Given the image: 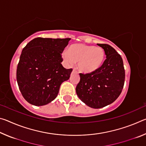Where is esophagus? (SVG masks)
Wrapping results in <instances>:
<instances>
[{"instance_id": "esophagus-1", "label": "esophagus", "mask_w": 146, "mask_h": 146, "mask_svg": "<svg viewBox=\"0 0 146 146\" xmlns=\"http://www.w3.org/2000/svg\"><path fill=\"white\" fill-rule=\"evenodd\" d=\"M76 71V70H75V68H74L73 69V72H74V71Z\"/></svg>"}]
</instances>
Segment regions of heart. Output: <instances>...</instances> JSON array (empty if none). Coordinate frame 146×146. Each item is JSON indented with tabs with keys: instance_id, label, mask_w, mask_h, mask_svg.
Returning <instances> with one entry per match:
<instances>
[{
	"instance_id": "b5f03b06",
	"label": "heart",
	"mask_w": 146,
	"mask_h": 146,
	"mask_svg": "<svg viewBox=\"0 0 146 146\" xmlns=\"http://www.w3.org/2000/svg\"><path fill=\"white\" fill-rule=\"evenodd\" d=\"M105 53L100 47L75 44L70 46L68 51L62 52V56L69 66L78 62V69L81 72H95L103 63Z\"/></svg>"
}]
</instances>
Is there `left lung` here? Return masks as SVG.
<instances>
[{
	"label": "left lung",
	"mask_w": 146,
	"mask_h": 146,
	"mask_svg": "<svg viewBox=\"0 0 146 146\" xmlns=\"http://www.w3.org/2000/svg\"><path fill=\"white\" fill-rule=\"evenodd\" d=\"M97 45L104 50L106 60L95 72L80 73V82L76 87L79 98L95 109L105 107L117 100L125 81V70L121 56L108 44Z\"/></svg>",
	"instance_id": "left-lung-1"
}]
</instances>
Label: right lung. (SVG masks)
<instances>
[{
    "label": "right lung",
    "mask_w": 146,
    "mask_h": 146,
    "mask_svg": "<svg viewBox=\"0 0 146 146\" xmlns=\"http://www.w3.org/2000/svg\"><path fill=\"white\" fill-rule=\"evenodd\" d=\"M71 38L38 37L24 47L17 69V80L25 100L44 106L57 96L61 84L70 78L72 69L64 68L61 53Z\"/></svg>",
    "instance_id": "right-lung-1"
}]
</instances>
